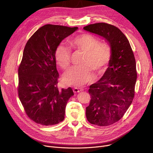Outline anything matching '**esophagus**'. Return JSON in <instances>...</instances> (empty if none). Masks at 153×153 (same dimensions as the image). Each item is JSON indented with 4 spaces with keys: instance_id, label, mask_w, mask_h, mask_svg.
<instances>
[{
    "instance_id": "1",
    "label": "esophagus",
    "mask_w": 153,
    "mask_h": 153,
    "mask_svg": "<svg viewBox=\"0 0 153 153\" xmlns=\"http://www.w3.org/2000/svg\"><path fill=\"white\" fill-rule=\"evenodd\" d=\"M84 90V89L82 88H77V87H75L73 88V91L74 93H79L82 91Z\"/></svg>"
}]
</instances>
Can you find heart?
Returning a JSON list of instances; mask_svg holds the SVG:
<instances>
[{
  "instance_id": "heart-1",
  "label": "heart",
  "mask_w": 153,
  "mask_h": 153,
  "mask_svg": "<svg viewBox=\"0 0 153 153\" xmlns=\"http://www.w3.org/2000/svg\"><path fill=\"white\" fill-rule=\"evenodd\" d=\"M70 48L76 52L82 53L79 65L66 73L63 81L69 86L79 87L90 81L92 73L97 75L102 74L107 68L112 56L110 47L105 43H100L98 38L88 33H82L69 41ZM55 59L57 64L66 69L71 63V51L63 44H60L55 49Z\"/></svg>"
}]
</instances>
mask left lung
<instances>
[{
	"instance_id": "left-lung-1",
	"label": "left lung",
	"mask_w": 153,
	"mask_h": 153,
	"mask_svg": "<svg viewBox=\"0 0 153 153\" xmlns=\"http://www.w3.org/2000/svg\"><path fill=\"white\" fill-rule=\"evenodd\" d=\"M84 29L103 37L112 51L105 73L89 87L91 100L86 107L87 119L91 124L107 126L119 121L134 100L137 77L135 59L128 38L117 27L100 22Z\"/></svg>"
}]
</instances>
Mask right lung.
<instances>
[{
    "label": "right lung",
    "instance_id": "obj_1",
    "mask_svg": "<svg viewBox=\"0 0 153 153\" xmlns=\"http://www.w3.org/2000/svg\"><path fill=\"white\" fill-rule=\"evenodd\" d=\"M78 28L47 24L27 41L18 68V96L28 117L50 126L65 118V108L74 95L71 87L59 90L55 51L61 41Z\"/></svg>",
    "mask_w": 153,
    "mask_h": 153
}]
</instances>
